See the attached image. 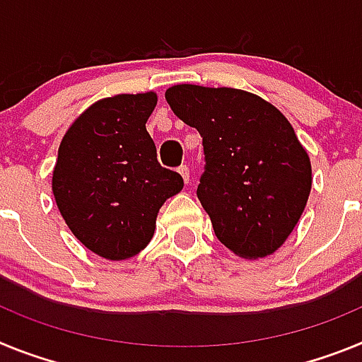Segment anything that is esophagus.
Segmentation results:
<instances>
[{"instance_id": "1", "label": "esophagus", "mask_w": 362, "mask_h": 362, "mask_svg": "<svg viewBox=\"0 0 362 362\" xmlns=\"http://www.w3.org/2000/svg\"><path fill=\"white\" fill-rule=\"evenodd\" d=\"M178 173L182 175L185 184H187V182H189V168H187V165H180V168H178Z\"/></svg>"}]
</instances>
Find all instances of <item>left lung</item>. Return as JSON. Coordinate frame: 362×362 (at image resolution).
I'll use <instances>...</instances> for the list:
<instances>
[{
    "mask_svg": "<svg viewBox=\"0 0 362 362\" xmlns=\"http://www.w3.org/2000/svg\"><path fill=\"white\" fill-rule=\"evenodd\" d=\"M165 100L200 133V204L215 235L244 259L272 255L290 237L312 189V165L286 116L255 94L175 86Z\"/></svg>",
    "mask_w": 362,
    "mask_h": 362,
    "instance_id": "obj_1",
    "label": "left lung"
}]
</instances>
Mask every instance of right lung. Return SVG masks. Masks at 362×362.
<instances>
[{"instance_id":"obj_1","label":"right lung","mask_w":362,"mask_h":362,"mask_svg":"<svg viewBox=\"0 0 362 362\" xmlns=\"http://www.w3.org/2000/svg\"><path fill=\"white\" fill-rule=\"evenodd\" d=\"M156 94L93 103L59 144L52 193L74 237L96 255L124 260L149 244L162 204L184 187L156 158L146 122Z\"/></svg>"}]
</instances>
